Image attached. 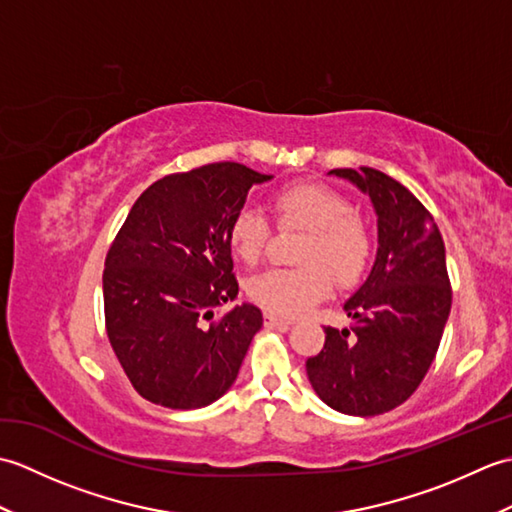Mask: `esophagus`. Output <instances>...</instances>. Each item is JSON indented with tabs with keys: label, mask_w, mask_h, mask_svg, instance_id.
<instances>
[{
	"label": "esophagus",
	"mask_w": 512,
	"mask_h": 512,
	"mask_svg": "<svg viewBox=\"0 0 512 512\" xmlns=\"http://www.w3.org/2000/svg\"><path fill=\"white\" fill-rule=\"evenodd\" d=\"M264 323H266V328H288L290 325V321L281 319V317H277V314H270V312L264 317Z\"/></svg>",
	"instance_id": "esophagus-1"
}]
</instances>
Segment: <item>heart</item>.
<instances>
[{
    "label": "heart",
    "mask_w": 512,
    "mask_h": 512,
    "mask_svg": "<svg viewBox=\"0 0 512 512\" xmlns=\"http://www.w3.org/2000/svg\"><path fill=\"white\" fill-rule=\"evenodd\" d=\"M279 231H301L295 268H273L248 281V299L270 314L299 317L330 295L334 286L352 288L372 262V231L350 200L330 184L299 180L270 195ZM273 226L250 206L228 222V246L244 264L264 257Z\"/></svg>",
    "instance_id": "obj_1"
}]
</instances>
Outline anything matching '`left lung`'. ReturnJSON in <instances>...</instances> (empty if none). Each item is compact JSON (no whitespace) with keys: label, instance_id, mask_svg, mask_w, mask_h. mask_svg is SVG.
Instances as JSON below:
<instances>
[{"label":"left lung","instance_id":"left-lung-1","mask_svg":"<svg viewBox=\"0 0 512 512\" xmlns=\"http://www.w3.org/2000/svg\"><path fill=\"white\" fill-rule=\"evenodd\" d=\"M369 193L378 215V255L345 303L350 330L325 325V343L306 361L319 398L350 416L402 405L436 358L451 312L444 242L433 215L409 189L372 167L334 169Z\"/></svg>","mask_w":512,"mask_h":512}]
</instances>
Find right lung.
Segmentation results:
<instances>
[{
  "instance_id": "1",
  "label": "right lung",
  "mask_w": 512,
  "mask_h": 512,
  "mask_svg": "<svg viewBox=\"0 0 512 512\" xmlns=\"http://www.w3.org/2000/svg\"><path fill=\"white\" fill-rule=\"evenodd\" d=\"M270 176L213 162L156 180L129 211L107 250L105 330L129 383L169 409H198L237 378L255 332V306L237 297L228 222L246 193Z\"/></svg>"
}]
</instances>
